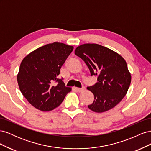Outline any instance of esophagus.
Instances as JSON below:
<instances>
[{"label": "esophagus", "mask_w": 151, "mask_h": 151, "mask_svg": "<svg viewBox=\"0 0 151 151\" xmlns=\"http://www.w3.org/2000/svg\"><path fill=\"white\" fill-rule=\"evenodd\" d=\"M75 89H76V90L77 91H78V92H82V91H83L85 89V88H84V87H83V88H76Z\"/></svg>", "instance_id": "esophagus-1"}]
</instances>
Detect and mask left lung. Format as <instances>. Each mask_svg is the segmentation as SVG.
<instances>
[{
    "label": "left lung",
    "instance_id": "left-lung-1",
    "mask_svg": "<svg viewBox=\"0 0 151 151\" xmlns=\"http://www.w3.org/2000/svg\"><path fill=\"white\" fill-rule=\"evenodd\" d=\"M75 54L84 61L91 76H98L97 83L87 88L94 96L88 108L103 113L115 107L125 96L131 83L124 58L109 48L94 43L80 45Z\"/></svg>",
    "mask_w": 151,
    "mask_h": 151
}]
</instances>
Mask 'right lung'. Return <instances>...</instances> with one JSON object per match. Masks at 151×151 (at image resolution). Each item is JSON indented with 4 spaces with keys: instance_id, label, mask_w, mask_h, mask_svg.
Instances as JSON below:
<instances>
[{
    "instance_id": "1",
    "label": "right lung",
    "mask_w": 151,
    "mask_h": 151,
    "mask_svg": "<svg viewBox=\"0 0 151 151\" xmlns=\"http://www.w3.org/2000/svg\"><path fill=\"white\" fill-rule=\"evenodd\" d=\"M73 49L62 43H49L34 50L21 62L17 83L22 95L36 109L51 111L70 92L71 88L58 76Z\"/></svg>"
}]
</instances>
